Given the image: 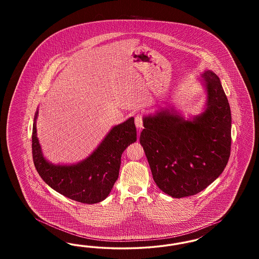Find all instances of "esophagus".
I'll return each mask as SVG.
<instances>
[{
    "instance_id": "1",
    "label": "esophagus",
    "mask_w": 259,
    "mask_h": 259,
    "mask_svg": "<svg viewBox=\"0 0 259 259\" xmlns=\"http://www.w3.org/2000/svg\"><path fill=\"white\" fill-rule=\"evenodd\" d=\"M135 124L137 128H139V129L143 128V115L142 114H140V113L136 114Z\"/></svg>"
}]
</instances>
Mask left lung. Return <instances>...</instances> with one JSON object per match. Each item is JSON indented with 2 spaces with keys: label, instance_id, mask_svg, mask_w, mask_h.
I'll use <instances>...</instances> for the list:
<instances>
[{
  "label": "left lung",
  "instance_id": "obj_1",
  "mask_svg": "<svg viewBox=\"0 0 259 259\" xmlns=\"http://www.w3.org/2000/svg\"><path fill=\"white\" fill-rule=\"evenodd\" d=\"M207 109L193 120L165 110L144 118L140 143L155 184L175 198L195 195L210 185L229 160L231 111L219 76L203 74Z\"/></svg>",
  "mask_w": 259,
  "mask_h": 259
}]
</instances>
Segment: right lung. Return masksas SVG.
<instances>
[{"mask_svg": "<svg viewBox=\"0 0 259 259\" xmlns=\"http://www.w3.org/2000/svg\"><path fill=\"white\" fill-rule=\"evenodd\" d=\"M37 111L35 115L37 118ZM137 141L134 118L117 126L85 160L71 166L52 165L45 159L33 124L32 153L40 178L62 195L84 204H95L110 194L119 174L121 155L126 148Z\"/></svg>", "mask_w": 259, "mask_h": 259, "instance_id": "obj_1", "label": "right lung"}]
</instances>
